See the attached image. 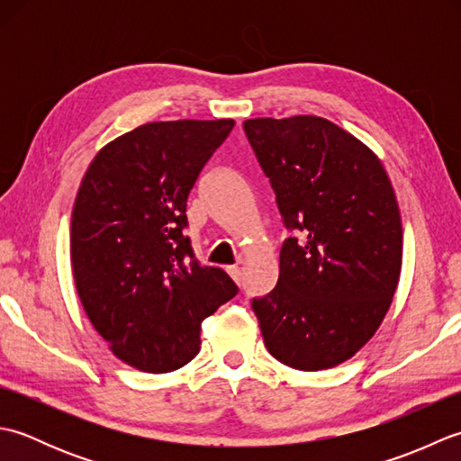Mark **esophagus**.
Returning <instances> with one entry per match:
<instances>
[{
  "label": "esophagus",
  "mask_w": 461,
  "mask_h": 461,
  "mask_svg": "<svg viewBox=\"0 0 461 461\" xmlns=\"http://www.w3.org/2000/svg\"><path fill=\"white\" fill-rule=\"evenodd\" d=\"M228 273L231 276V279L238 283V285H241V269H240L238 266H231V267H228Z\"/></svg>",
  "instance_id": "1"
}]
</instances>
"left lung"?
Segmentation results:
<instances>
[{
    "label": "left lung",
    "instance_id": "1",
    "mask_svg": "<svg viewBox=\"0 0 461 461\" xmlns=\"http://www.w3.org/2000/svg\"><path fill=\"white\" fill-rule=\"evenodd\" d=\"M248 140L291 230L279 279L253 299L266 347L283 365L339 366L375 337L402 269V220L384 166L365 142L315 114L248 119Z\"/></svg>",
    "mask_w": 461,
    "mask_h": 461
}]
</instances>
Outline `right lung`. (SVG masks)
Here are the masks:
<instances>
[{"label":"right lung","mask_w":461,"mask_h":461,"mask_svg":"<svg viewBox=\"0 0 461 461\" xmlns=\"http://www.w3.org/2000/svg\"><path fill=\"white\" fill-rule=\"evenodd\" d=\"M233 119L160 121L104 144L71 215L75 287L95 330L132 368L172 372L198 355L202 321L238 293L194 259L185 202Z\"/></svg>","instance_id":"obj_1"}]
</instances>
